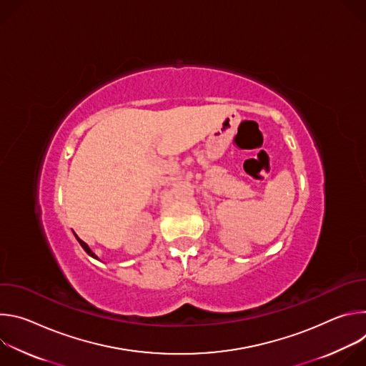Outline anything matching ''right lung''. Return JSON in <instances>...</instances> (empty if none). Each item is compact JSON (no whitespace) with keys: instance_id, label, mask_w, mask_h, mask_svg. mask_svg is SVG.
<instances>
[{"instance_id":"add662e5","label":"right lung","mask_w":366,"mask_h":366,"mask_svg":"<svg viewBox=\"0 0 366 366\" xmlns=\"http://www.w3.org/2000/svg\"><path fill=\"white\" fill-rule=\"evenodd\" d=\"M74 234H75V233H74ZM75 237H76V240H78V242H79V244H81V246H82V247H84V250H85V252H86V253H88V254H89V256H92V257H95V259H98V257H97V254H95V253H94V252H92V250H91V249H89V246H88V244H86V243H85V242H82V240H81V239H79V237H78V236H76V234H75Z\"/></svg>"}]
</instances>
